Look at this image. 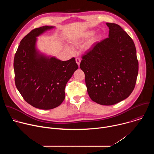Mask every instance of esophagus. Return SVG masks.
I'll list each match as a JSON object with an SVG mask.
<instances>
[{"label": "esophagus", "instance_id": "obj_1", "mask_svg": "<svg viewBox=\"0 0 154 154\" xmlns=\"http://www.w3.org/2000/svg\"><path fill=\"white\" fill-rule=\"evenodd\" d=\"M75 61H76V63H77V64H78V66H79L80 63V61H81V60H80V58H75Z\"/></svg>", "mask_w": 154, "mask_h": 154}]
</instances>
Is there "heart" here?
<instances>
[{
  "label": "heart",
  "instance_id": "b5f03b06",
  "mask_svg": "<svg viewBox=\"0 0 154 154\" xmlns=\"http://www.w3.org/2000/svg\"><path fill=\"white\" fill-rule=\"evenodd\" d=\"M93 34H94V32H88L85 33L82 37H80V38H74V39H72L71 40V42L72 43V45H74V46H78L79 45H80V44L83 40L86 39H88V38H90ZM97 39H98V37H97V36L94 37V38H93L91 39H90V41L88 42L87 48H89L91 47V46L94 45V43L97 41ZM66 49H67L68 51L71 52H73L72 49L71 48L68 47V46L66 47Z\"/></svg>",
  "mask_w": 154,
  "mask_h": 154
}]
</instances>
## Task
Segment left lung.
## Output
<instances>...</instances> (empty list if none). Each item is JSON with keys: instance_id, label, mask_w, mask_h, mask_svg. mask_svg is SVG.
Here are the masks:
<instances>
[{"instance_id": "8db88e82", "label": "left lung", "mask_w": 154, "mask_h": 154, "mask_svg": "<svg viewBox=\"0 0 154 154\" xmlns=\"http://www.w3.org/2000/svg\"><path fill=\"white\" fill-rule=\"evenodd\" d=\"M108 38L96 43L82 57L87 91L99 104L112 105L132 93L138 73L135 44L130 36L114 23H106Z\"/></svg>"}]
</instances>
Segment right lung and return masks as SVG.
<instances>
[{
  "instance_id": "right-lung-1",
  "label": "right lung",
  "mask_w": 154,
  "mask_h": 154,
  "mask_svg": "<svg viewBox=\"0 0 154 154\" xmlns=\"http://www.w3.org/2000/svg\"><path fill=\"white\" fill-rule=\"evenodd\" d=\"M52 28L32 30L20 41L14 58L17 89L28 103L42 109L56 108L63 102L66 85L79 67L74 57L61 61L37 51L36 37Z\"/></svg>"
}]
</instances>
